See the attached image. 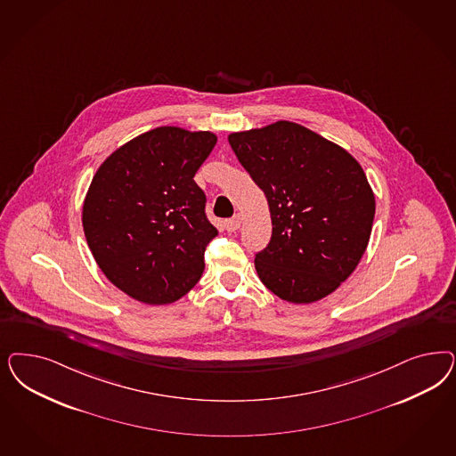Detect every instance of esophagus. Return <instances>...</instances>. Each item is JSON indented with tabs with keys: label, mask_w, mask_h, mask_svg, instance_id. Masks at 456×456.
<instances>
[{
	"label": "esophagus",
	"mask_w": 456,
	"mask_h": 456,
	"mask_svg": "<svg viewBox=\"0 0 456 456\" xmlns=\"http://www.w3.org/2000/svg\"><path fill=\"white\" fill-rule=\"evenodd\" d=\"M240 224H241V216H240V215H236L233 218L224 221L226 232H236V230L240 228Z\"/></svg>",
	"instance_id": "obj_1"
}]
</instances>
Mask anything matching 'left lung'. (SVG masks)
I'll list each match as a JSON object with an SVG mask.
<instances>
[{
    "label": "left lung",
    "mask_w": 456,
    "mask_h": 456,
    "mask_svg": "<svg viewBox=\"0 0 456 456\" xmlns=\"http://www.w3.org/2000/svg\"><path fill=\"white\" fill-rule=\"evenodd\" d=\"M228 141L270 208L272 238L255 256L265 287L292 304L332 294L361 262L372 230L376 201L361 164L289 120Z\"/></svg>",
    "instance_id": "left-lung-1"
}]
</instances>
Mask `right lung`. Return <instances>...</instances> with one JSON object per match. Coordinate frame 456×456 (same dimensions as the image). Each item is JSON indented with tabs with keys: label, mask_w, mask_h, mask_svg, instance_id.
Here are the masks:
<instances>
[{
	"label": "right lung",
	"mask_w": 456,
	"mask_h": 456,
	"mask_svg": "<svg viewBox=\"0 0 456 456\" xmlns=\"http://www.w3.org/2000/svg\"><path fill=\"white\" fill-rule=\"evenodd\" d=\"M216 144L208 131L156 127L114 151L84 200L82 224L103 275L147 305L188 294L218 235L194 175Z\"/></svg>",
	"instance_id": "1"
}]
</instances>
